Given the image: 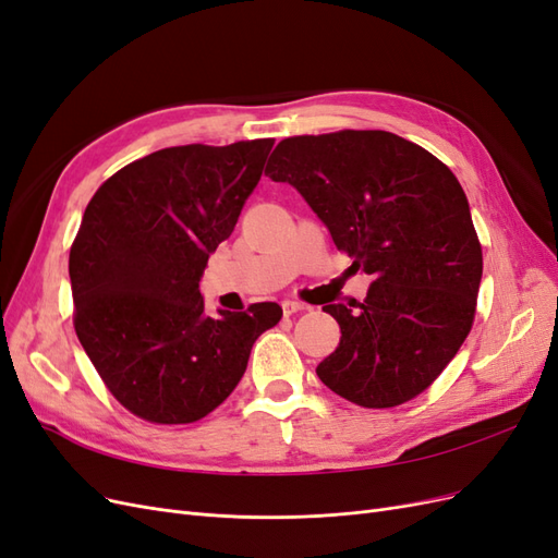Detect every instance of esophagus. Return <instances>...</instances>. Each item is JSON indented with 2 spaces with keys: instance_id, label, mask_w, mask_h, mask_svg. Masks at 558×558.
Instances as JSON below:
<instances>
[{
  "instance_id": "34e87169",
  "label": "esophagus",
  "mask_w": 558,
  "mask_h": 558,
  "mask_svg": "<svg viewBox=\"0 0 558 558\" xmlns=\"http://www.w3.org/2000/svg\"><path fill=\"white\" fill-rule=\"evenodd\" d=\"M281 310H283L286 316H291V314H298V312L305 310V305H302V302H298V300H283Z\"/></svg>"
}]
</instances>
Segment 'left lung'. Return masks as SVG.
Here are the masks:
<instances>
[{
    "instance_id": "1",
    "label": "left lung",
    "mask_w": 558,
    "mask_h": 558,
    "mask_svg": "<svg viewBox=\"0 0 558 558\" xmlns=\"http://www.w3.org/2000/svg\"><path fill=\"white\" fill-rule=\"evenodd\" d=\"M265 174L291 183L335 246L373 275L363 302L326 305L342 337L316 367L361 408L424 393L475 318L482 246L459 179L393 132L342 130L279 142Z\"/></svg>"
}]
</instances>
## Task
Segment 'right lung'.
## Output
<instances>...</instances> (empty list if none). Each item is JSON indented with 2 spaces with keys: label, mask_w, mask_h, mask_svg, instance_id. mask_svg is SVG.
Segmentation results:
<instances>
[{
  "label": "right lung",
  "mask_w": 558,
  "mask_h": 558,
  "mask_svg": "<svg viewBox=\"0 0 558 558\" xmlns=\"http://www.w3.org/2000/svg\"><path fill=\"white\" fill-rule=\"evenodd\" d=\"M275 140L172 146L99 185L70 251L74 328L125 410L193 424L240 384L277 302L205 312L199 277L256 189Z\"/></svg>",
  "instance_id": "obj_1"
}]
</instances>
